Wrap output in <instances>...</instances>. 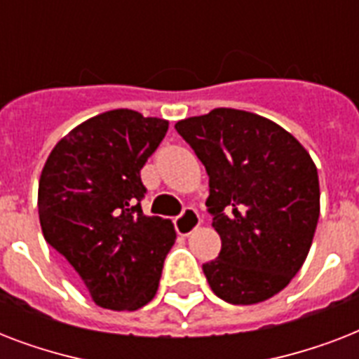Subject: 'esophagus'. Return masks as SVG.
<instances>
[{"instance_id": "34e87169", "label": "esophagus", "mask_w": 359, "mask_h": 359, "mask_svg": "<svg viewBox=\"0 0 359 359\" xmlns=\"http://www.w3.org/2000/svg\"><path fill=\"white\" fill-rule=\"evenodd\" d=\"M199 225H201V216L196 208H184V212L175 219V229L180 236L191 235Z\"/></svg>"}]
</instances>
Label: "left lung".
Segmentation results:
<instances>
[{"label": "left lung", "mask_w": 359, "mask_h": 359, "mask_svg": "<svg viewBox=\"0 0 359 359\" xmlns=\"http://www.w3.org/2000/svg\"><path fill=\"white\" fill-rule=\"evenodd\" d=\"M175 128L208 173V212L222 238L203 264L214 294L235 306L283 290L306 261L320 214L317 165L273 121L216 108Z\"/></svg>", "instance_id": "obj_1"}]
</instances>
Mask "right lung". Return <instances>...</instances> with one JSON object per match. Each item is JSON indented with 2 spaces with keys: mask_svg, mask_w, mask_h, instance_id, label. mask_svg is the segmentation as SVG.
Returning a JSON list of instances; mask_svg holds the SVG:
<instances>
[{
  "mask_svg": "<svg viewBox=\"0 0 359 359\" xmlns=\"http://www.w3.org/2000/svg\"><path fill=\"white\" fill-rule=\"evenodd\" d=\"M168 126L134 109H111L70 130L42 168V235L104 309L149 304L177 238L171 219L145 216L140 205L147 191L140 171Z\"/></svg>",
  "mask_w": 359,
  "mask_h": 359,
  "instance_id": "add662e5",
  "label": "right lung"
}]
</instances>
